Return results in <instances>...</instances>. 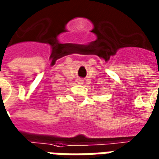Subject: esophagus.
Masks as SVG:
<instances>
[{"label":"esophagus","instance_id":"1","mask_svg":"<svg viewBox=\"0 0 159 159\" xmlns=\"http://www.w3.org/2000/svg\"><path fill=\"white\" fill-rule=\"evenodd\" d=\"M76 82H77V83H78V84H83V79H82V78H79V79L76 80Z\"/></svg>","mask_w":159,"mask_h":159}]
</instances>
